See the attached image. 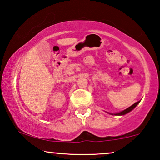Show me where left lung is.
<instances>
[{"label": "left lung", "instance_id": "obj_1", "mask_svg": "<svg viewBox=\"0 0 160 160\" xmlns=\"http://www.w3.org/2000/svg\"><path fill=\"white\" fill-rule=\"evenodd\" d=\"M139 102V101H138V102H135L134 104H133L131 106L128 107V108L125 109V110L122 111V112H120V113H117V114H114V115H124V114H127V113L130 112L131 111H132L133 109H134V108H135V107H136V106H137V104H138Z\"/></svg>", "mask_w": 160, "mask_h": 160}]
</instances>
